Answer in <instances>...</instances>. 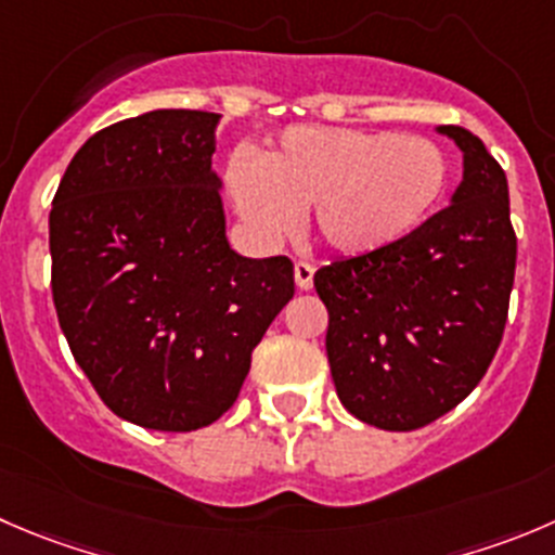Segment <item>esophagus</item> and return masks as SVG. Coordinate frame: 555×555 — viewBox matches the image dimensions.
<instances>
[{
  "label": "esophagus",
  "instance_id": "obj_1",
  "mask_svg": "<svg viewBox=\"0 0 555 555\" xmlns=\"http://www.w3.org/2000/svg\"><path fill=\"white\" fill-rule=\"evenodd\" d=\"M295 284H298V289H311V284H314V266L311 262H295Z\"/></svg>",
  "mask_w": 555,
  "mask_h": 555
}]
</instances>
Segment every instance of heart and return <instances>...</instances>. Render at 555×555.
Listing matches in <instances>:
<instances>
[{
    "label": "heart",
    "mask_w": 555,
    "mask_h": 555,
    "mask_svg": "<svg viewBox=\"0 0 555 555\" xmlns=\"http://www.w3.org/2000/svg\"><path fill=\"white\" fill-rule=\"evenodd\" d=\"M448 186V159L417 134L349 127L289 129L260 163L235 157L228 190L241 219L266 241L293 233L309 211L311 235L336 255L392 246L431 214Z\"/></svg>",
    "instance_id": "b5f03b06"
}]
</instances>
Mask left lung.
I'll use <instances>...</instances> for the list:
<instances>
[{"label": "left lung", "instance_id": "left-lung-1", "mask_svg": "<svg viewBox=\"0 0 555 555\" xmlns=\"http://www.w3.org/2000/svg\"><path fill=\"white\" fill-rule=\"evenodd\" d=\"M439 132L464 152L453 203L392 246L314 273L338 401L385 431H414L459 406L507 325L518 257L507 176L469 129Z\"/></svg>", "mask_w": 555, "mask_h": 555}]
</instances>
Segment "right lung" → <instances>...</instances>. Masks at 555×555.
<instances>
[{
  "label": "right lung",
  "instance_id": "add662e5",
  "mask_svg": "<svg viewBox=\"0 0 555 555\" xmlns=\"http://www.w3.org/2000/svg\"><path fill=\"white\" fill-rule=\"evenodd\" d=\"M219 113L152 111L91 134L53 195L51 289L75 363L121 421L211 426L295 295L293 260L230 249Z\"/></svg>",
  "mask_w": 555,
  "mask_h": 555
}]
</instances>
